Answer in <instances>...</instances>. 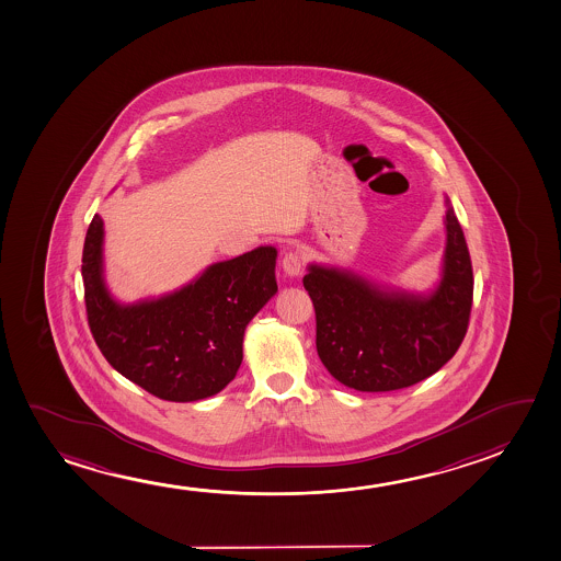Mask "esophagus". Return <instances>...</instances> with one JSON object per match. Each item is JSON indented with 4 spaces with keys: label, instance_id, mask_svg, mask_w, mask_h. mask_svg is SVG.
<instances>
[{
    "label": "esophagus",
    "instance_id": "esophagus-1",
    "mask_svg": "<svg viewBox=\"0 0 561 561\" xmlns=\"http://www.w3.org/2000/svg\"><path fill=\"white\" fill-rule=\"evenodd\" d=\"M283 271H285L288 276H300L301 271H304V257H301V253L296 250V252L285 253V257H283Z\"/></svg>",
    "mask_w": 561,
    "mask_h": 561
}]
</instances>
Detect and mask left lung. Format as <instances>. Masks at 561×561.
<instances>
[{
  "label": "left lung",
  "mask_w": 561,
  "mask_h": 561,
  "mask_svg": "<svg viewBox=\"0 0 561 561\" xmlns=\"http://www.w3.org/2000/svg\"><path fill=\"white\" fill-rule=\"evenodd\" d=\"M444 227L440 280L428 293L309 263L304 286L316 308L317 354L344 387L359 392L411 387L458 352L471 313L473 268L448 196Z\"/></svg>",
  "instance_id": "left-lung-1"
}]
</instances>
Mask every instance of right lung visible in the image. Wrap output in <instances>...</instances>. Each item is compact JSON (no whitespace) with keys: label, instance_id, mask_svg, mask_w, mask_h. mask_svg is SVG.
Returning <instances> with one entry per match:
<instances>
[{"label":"right lung","instance_id":"1","mask_svg":"<svg viewBox=\"0 0 561 561\" xmlns=\"http://www.w3.org/2000/svg\"><path fill=\"white\" fill-rule=\"evenodd\" d=\"M103 219L95 214L82 252L88 324L115 371L169 402L219 394L237 377L248 323L275 296V245L204 268L159 298L123 304L105 283Z\"/></svg>","mask_w":561,"mask_h":561}]
</instances>
